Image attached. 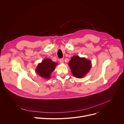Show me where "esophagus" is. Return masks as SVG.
<instances>
[{
	"mask_svg": "<svg viewBox=\"0 0 124 124\" xmlns=\"http://www.w3.org/2000/svg\"><path fill=\"white\" fill-rule=\"evenodd\" d=\"M59 61L61 63H63L64 62V60H63V59H59Z\"/></svg>",
	"mask_w": 124,
	"mask_h": 124,
	"instance_id": "34e87169",
	"label": "esophagus"
}]
</instances>
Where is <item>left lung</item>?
Returning a JSON list of instances; mask_svg holds the SVG:
<instances>
[{
	"mask_svg": "<svg viewBox=\"0 0 124 124\" xmlns=\"http://www.w3.org/2000/svg\"><path fill=\"white\" fill-rule=\"evenodd\" d=\"M68 64L74 76L78 78L85 75L92 67L89 60L77 56L71 58Z\"/></svg>",
	"mask_w": 124,
	"mask_h": 124,
	"instance_id": "left-lung-1",
	"label": "left lung"
}]
</instances>
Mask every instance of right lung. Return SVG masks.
Returning a JSON list of instances; mask_svg holds the SVG:
<instances>
[{
  "label": "right lung",
  "instance_id": "1",
  "mask_svg": "<svg viewBox=\"0 0 124 124\" xmlns=\"http://www.w3.org/2000/svg\"><path fill=\"white\" fill-rule=\"evenodd\" d=\"M57 65L50 59H45L38 65L36 71L39 75L48 79L50 78V74L55 70Z\"/></svg>",
  "mask_w": 124,
  "mask_h": 124
}]
</instances>
